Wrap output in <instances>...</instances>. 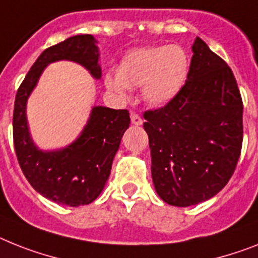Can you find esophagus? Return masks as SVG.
Masks as SVG:
<instances>
[{
	"mask_svg": "<svg viewBox=\"0 0 258 258\" xmlns=\"http://www.w3.org/2000/svg\"><path fill=\"white\" fill-rule=\"evenodd\" d=\"M131 121H132V124L134 125H141L142 122H144L142 117L137 113H131Z\"/></svg>",
	"mask_w": 258,
	"mask_h": 258,
	"instance_id": "esophagus-1",
	"label": "esophagus"
}]
</instances>
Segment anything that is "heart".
<instances>
[{"label": "heart", "instance_id": "obj_1", "mask_svg": "<svg viewBox=\"0 0 258 258\" xmlns=\"http://www.w3.org/2000/svg\"><path fill=\"white\" fill-rule=\"evenodd\" d=\"M188 67L186 51L179 46L140 48L122 59L117 74L105 76V84L118 95H125L127 87H142L145 101L161 106L179 93L186 82Z\"/></svg>", "mask_w": 258, "mask_h": 258}]
</instances>
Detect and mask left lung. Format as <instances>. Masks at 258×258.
Segmentation results:
<instances>
[{
  "instance_id": "obj_1",
  "label": "left lung",
  "mask_w": 258,
  "mask_h": 258,
  "mask_svg": "<svg viewBox=\"0 0 258 258\" xmlns=\"http://www.w3.org/2000/svg\"><path fill=\"white\" fill-rule=\"evenodd\" d=\"M192 51L179 93L144 113L155 190L175 207L201 203L223 190L242 146V100L233 72L201 38Z\"/></svg>"
}]
</instances>
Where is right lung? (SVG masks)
I'll list each match as a JSON object with an SVG mask.
<instances>
[{
    "label": "right lung",
    "mask_w": 258,
    "mask_h": 258,
    "mask_svg": "<svg viewBox=\"0 0 258 258\" xmlns=\"http://www.w3.org/2000/svg\"><path fill=\"white\" fill-rule=\"evenodd\" d=\"M95 43L91 34H84L46 48L21 83L14 101L13 140L23 174L37 192L70 207L92 203L103 191L122 134L131 124L129 110L95 106L82 136L74 144L59 152L44 153L38 150L30 138L26 101L51 61L74 60L99 79L101 70Z\"/></svg>",
    "instance_id": "obj_1"
}]
</instances>
